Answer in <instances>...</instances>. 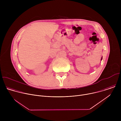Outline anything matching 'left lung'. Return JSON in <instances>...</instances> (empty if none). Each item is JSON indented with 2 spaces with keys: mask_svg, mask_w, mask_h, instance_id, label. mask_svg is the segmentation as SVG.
<instances>
[{
  "mask_svg": "<svg viewBox=\"0 0 121 121\" xmlns=\"http://www.w3.org/2000/svg\"><path fill=\"white\" fill-rule=\"evenodd\" d=\"M101 60H102V58H101Z\"/></svg>",
  "mask_w": 121,
  "mask_h": 121,
  "instance_id": "8db88e82",
  "label": "left lung"
}]
</instances>
